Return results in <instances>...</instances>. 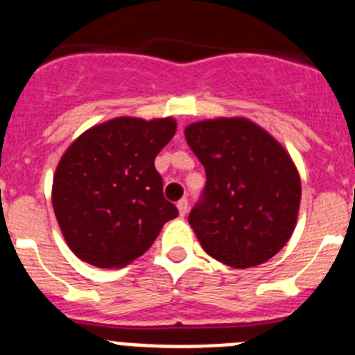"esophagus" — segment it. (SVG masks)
Segmentation results:
<instances>
[{"instance_id": "esophagus-1", "label": "esophagus", "mask_w": 355, "mask_h": 355, "mask_svg": "<svg viewBox=\"0 0 355 355\" xmlns=\"http://www.w3.org/2000/svg\"><path fill=\"white\" fill-rule=\"evenodd\" d=\"M177 209H178V214L186 216L187 214V209H189V203H187V200L182 198L180 202L177 203Z\"/></svg>"}]
</instances>
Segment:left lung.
<instances>
[{
  "mask_svg": "<svg viewBox=\"0 0 355 355\" xmlns=\"http://www.w3.org/2000/svg\"><path fill=\"white\" fill-rule=\"evenodd\" d=\"M205 168L203 202L189 225L212 259L245 270L289 241L300 211V173L282 144L243 116L202 119L184 130Z\"/></svg>",
  "mask_w": 355,
  "mask_h": 355,
  "instance_id": "1",
  "label": "left lung"
}]
</instances>
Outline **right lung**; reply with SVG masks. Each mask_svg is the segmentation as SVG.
Returning a JSON list of instances; mask_svg holds the SVG:
<instances>
[{"label":"right lung","mask_w":355,"mask_h":355,"mask_svg":"<svg viewBox=\"0 0 355 355\" xmlns=\"http://www.w3.org/2000/svg\"><path fill=\"white\" fill-rule=\"evenodd\" d=\"M175 132V118L121 116L91 126L67 146L55 169L51 203L76 257L123 268L177 218L153 164Z\"/></svg>","instance_id":"1"}]
</instances>
